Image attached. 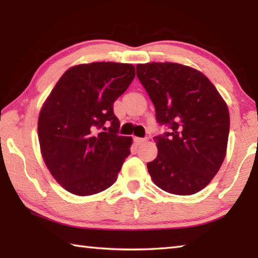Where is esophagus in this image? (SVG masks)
<instances>
[{"instance_id":"34e87169","label":"esophagus","mask_w":258,"mask_h":258,"mask_svg":"<svg viewBox=\"0 0 258 258\" xmlns=\"http://www.w3.org/2000/svg\"><path fill=\"white\" fill-rule=\"evenodd\" d=\"M147 141V139H141V138H135V142L138 143V145H142V143H145Z\"/></svg>"}]
</instances>
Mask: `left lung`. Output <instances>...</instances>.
<instances>
[{"mask_svg":"<svg viewBox=\"0 0 258 258\" xmlns=\"http://www.w3.org/2000/svg\"><path fill=\"white\" fill-rule=\"evenodd\" d=\"M137 76L169 131L154 138L158 155L147 164L161 190L189 196L204 189L220 169L228 146V106L211 81L174 62L139 63Z\"/></svg>","mask_w":258,"mask_h":258,"instance_id":"1","label":"left lung"}]
</instances>
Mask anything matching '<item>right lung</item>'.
I'll return each instance as SVG.
<instances>
[{"mask_svg": "<svg viewBox=\"0 0 258 258\" xmlns=\"http://www.w3.org/2000/svg\"><path fill=\"white\" fill-rule=\"evenodd\" d=\"M135 77L130 63L92 62L69 68L43 104L38 140L56 182L91 196L116 182L132 139L118 135L113 102Z\"/></svg>", "mask_w": 258, "mask_h": 258, "instance_id": "add662e5", "label": "right lung"}]
</instances>
